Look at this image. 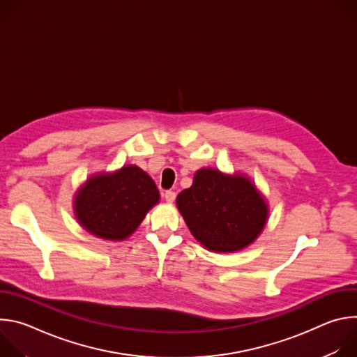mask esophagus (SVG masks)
<instances>
[{"instance_id": "obj_1", "label": "esophagus", "mask_w": 357, "mask_h": 357, "mask_svg": "<svg viewBox=\"0 0 357 357\" xmlns=\"http://www.w3.org/2000/svg\"><path fill=\"white\" fill-rule=\"evenodd\" d=\"M164 196H165V200H167L168 203H172V202L175 200V197H176V193L172 192V190H167Z\"/></svg>"}]
</instances>
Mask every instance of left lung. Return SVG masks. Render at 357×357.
<instances>
[{"label": "left lung", "instance_id": "8db88e82", "mask_svg": "<svg viewBox=\"0 0 357 357\" xmlns=\"http://www.w3.org/2000/svg\"><path fill=\"white\" fill-rule=\"evenodd\" d=\"M176 206L193 237L215 252H234L256 240L267 220L268 205L243 174L226 175L216 168L196 171Z\"/></svg>", "mask_w": 357, "mask_h": 357}]
</instances>
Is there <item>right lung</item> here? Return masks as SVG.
<instances>
[{
    "label": "right lung",
    "mask_w": 357,
    "mask_h": 357,
    "mask_svg": "<svg viewBox=\"0 0 357 357\" xmlns=\"http://www.w3.org/2000/svg\"><path fill=\"white\" fill-rule=\"evenodd\" d=\"M158 202L160 190L152 178L137 165H127L90 176L75 196L73 211L86 231L120 241L135 231Z\"/></svg>",
    "instance_id": "add662e5"
}]
</instances>
